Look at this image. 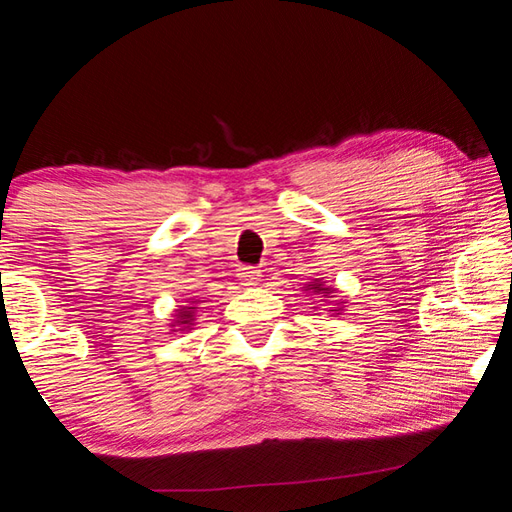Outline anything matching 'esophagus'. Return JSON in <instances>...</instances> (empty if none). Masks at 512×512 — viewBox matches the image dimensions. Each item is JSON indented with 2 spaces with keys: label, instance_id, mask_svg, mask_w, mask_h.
I'll use <instances>...</instances> for the list:
<instances>
[{
  "label": "esophagus",
  "instance_id": "obj_1",
  "mask_svg": "<svg viewBox=\"0 0 512 512\" xmlns=\"http://www.w3.org/2000/svg\"><path fill=\"white\" fill-rule=\"evenodd\" d=\"M239 277H241V282L246 284V287H255V284L262 280V271H259V268H255V266H244V268H241Z\"/></svg>",
  "mask_w": 512,
  "mask_h": 512
}]
</instances>
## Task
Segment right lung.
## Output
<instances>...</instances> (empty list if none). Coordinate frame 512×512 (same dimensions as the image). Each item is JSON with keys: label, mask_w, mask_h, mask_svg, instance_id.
Returning <instances> with one entry per match:
<instances>
[{"label": "right lung", "mask_w": 512, "mask_h": 512, "mask_svg": "<svg viewBox=\"0 0 512 512\" xmlns=\"http://www.w3.org/2000/svg\"><path fill=\"white\" fill-rule=\"evenodd\" d=\"M183 316H185V314H183ZM185 323H187V320H185Z\"/></svg>", "instance_id": "1"}]
</instances>
